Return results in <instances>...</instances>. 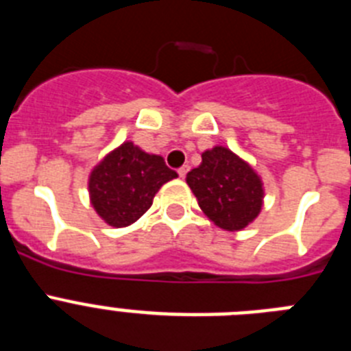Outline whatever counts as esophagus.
I'll list each match as a JSON object with an SVG mask.
<instances>
[{
	"label": "esophagus",
	"mask_w": 351,
	"mask_h": 351,
	"mask_svg": "<svg viewBox=\"0 0 351 351\" xmlns=\"http://www.w3.org/2000/svg\"><path fill=\"white\" fill-rule=\"evenodd\" d=\"M188 170H190V167H188V165L181 167V169H179V170H178V173H179V178H182V179H184V178H186V173H188Z\"/></svg>",
	"instance_id": "34e87169"
}]
</instances>
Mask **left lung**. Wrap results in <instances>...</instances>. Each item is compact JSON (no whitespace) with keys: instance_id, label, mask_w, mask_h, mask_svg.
<instances>
[{"instance_id":"left-lung-1","label":"left lung","mask_w":351,"mask_h":351,"mask_svg":"<svg viewBox=\"0 0 351 351\" xmlns=\"http://www.w3.org/2000/svg\"><path fill=\"white\" fill-rule=\"evenodd\" d=\"M186 182L204 214L223 230H243L262 210V179L247 161L223 145L202 153V163L188 172Z\"/></svg>"}]
</instances>
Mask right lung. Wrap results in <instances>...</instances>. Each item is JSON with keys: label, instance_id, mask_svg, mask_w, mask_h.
Here are the masks:
<instances>
[{"label": "right lung", "instance_id": "obj_1", "mask_svg": "<svg viewBox=\"0 0 351 351\" xmlns=\"http://www.w3.org/2000/svg\"><path fill=\"white\" fill-rule=\"evenodd\" d=\"M176 178L163 158L123 142L89 173L91 206L107 225L123 228L137 221L161 186Z\"/></svg>", "mask_w": 351, "mask_h": 351}]
</instances>
